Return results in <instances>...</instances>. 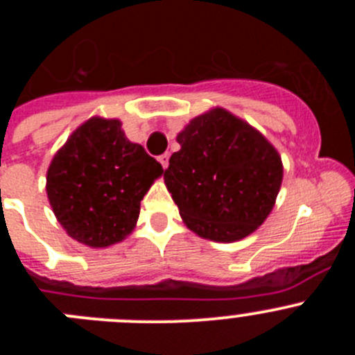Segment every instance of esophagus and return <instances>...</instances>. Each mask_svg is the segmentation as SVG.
<instances>
[{
	"instance_id": "esophagus-1",
	"label": "esophagus",
	"mask_w": 355,
	"mask_h": 355,
	"mask_svg": "<svg viewBox=\"0 0 355 355\" xmlns=\"http://www.w3.org/2000/svg\"><path fill=\"white\" fill-rule=\"evenodd\" d=\"M158 162L162 163V167H163V168H167V167H168V153H165V155L159 156Z\"/></svg>"
}]
</instances>
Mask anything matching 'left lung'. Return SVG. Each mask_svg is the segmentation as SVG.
<instances>
[{
    "label": "left lung",
    "mask_w": 355,
    "mask_h": 355,
    "mask_svg": "<svg viewBox=\"0 0 355 355\" xmlns=\"http://www.w3.org/2000/svg\"><path fill=\"white\" fill-rule=\"evenodd\" d=\"M175 140L181 149L163 180L184 225L222 243L252 234L274 209L283 183L277 149L220 106L193 117Z\"/></svg>",
    "instance_id": "8db88e82"
}]
</instances>
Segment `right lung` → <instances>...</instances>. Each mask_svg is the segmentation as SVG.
I'll use <instances>...</instances> for the list:
<instances>
[{
  "label": "right lung",
  "mask_w": 355,
  "mask_h": 355,
  "mask_svg": "<svg viewBox=\"0 0 355 355\" xmlns=\"http://www.w3.org/2000/svg\"><path fill=\"white\" fill-rule=\"evenodd\" d=\"M163 168L122 131L119 119L90 117L56 150L46 193L65 233L92 249L119 243L137 225L140 200Z\"/></svg>",
  "instance_id": "obj_1"
}]
</instances>
